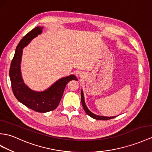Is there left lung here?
I'll list each match as a JSON object with an SVG mask.
<instances>
[{"label": "left lung", "instance_id": "left-lung-1", "mask_svg": "<svg viewBox=\"0 0 152 152\" xmlns=\"http://www.w3.org/2000/svg\"><path fill=\"white\" fill-rule=\"evenodd\" d=\"M81 102H82L83 107L86 112L89 116H90L91 117L94 118L95 119H97V120H108L113 119V118L116 117V116H113V117H106V116H101V115H95L94 113L90 112L89 109L87 108V106L86 105V103H85L84 101V94H83V91L81 90Z\"/></svg>", "mask_w": 152, "mask_h": 152}]
</instances>
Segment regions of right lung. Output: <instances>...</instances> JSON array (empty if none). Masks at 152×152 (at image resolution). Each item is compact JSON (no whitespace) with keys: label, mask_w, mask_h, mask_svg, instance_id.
Segmentation results:
<instances>
[{"label":"right lung","mask_w":152,"mask_h":152,"mask_svg":"<svg viewBox=\"0 0 152 152\" xmlns=\"http://www.w3.org/2000/svg\"><path fill=\"white\" fill-rule=\"evenodd\" d=\"M42 29L43 27L41 26L36 27L20 40L16 48L15 53L11 63L10 77L13 94L18 101L35 112L46 113L57 108L63 95L66 84L70 80H77V79L74 75L62 77L42 91L33 90L24 83L20 70L23 48L32 39L41 34Z\"/></svg>","instance_id":"obj_1"}]
</instances>
